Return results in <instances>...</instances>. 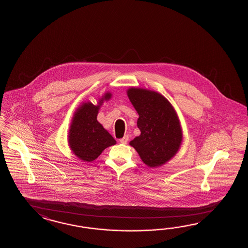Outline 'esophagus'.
Wrapping results in <instances>:
<instances>
[{
  "label": "esophagus",
  "instance_id": "esophagus-1",
  "mask_svg": "<svg viewBox=\"0 0 248 248\" xmlns=\"http://www.w3.org/2000/svg\"><path fill=\"white\" fill-rule=\"evenodd\" d=\"M127 141H128V137H127V136H125V137H122V139L120 140V142L123 143V144H126Z\"/></svg>",
  "mask_w": 248,
  "mask_h": 248
}]
</instances>
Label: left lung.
Returning a JSON list of instances; mask_svg holds the SVG:
<instances>
[{
  "mask_svg": "<svg viewBox=\"0 0 248 248\" xmlns=\"http://www.w3.org/2000/svg\"><path fill=\"white\" fill-rule=\"evenodd\" d=\"M126 95L139 115L137 126L141 131L129 144L146 166L161 167L178 153L183 142V130L174 106L153 90L132 87Z\"/></svg>",
  "mask_w": 248,
  "mask_h": 248,
  "instance_id": "8db88e82",
  "label": "left lung"
}]
</instances>
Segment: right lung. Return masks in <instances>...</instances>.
I'll list each match as a JSON object with an SVG mask.
<instances>
[{
  "instance_id": "1",
  "label": "right lung",
  "mask_w": 248,
  "mask_h": 248,
  "mask_svg": "<svg viewBox=\"0 0 248 248\" xmlns=\"http://www.w3.org/2000/svg\"><path fill=\"white\" fill-rule=\"evenodd\" d=\"M111 98L106 92L95 106L91 102H83L74 111L69 127L68 144L74 155L84 162L95 160L104 150L116 144L111 134L97 122V114L105 101Z\"/></svg>"
}]
</instances>
